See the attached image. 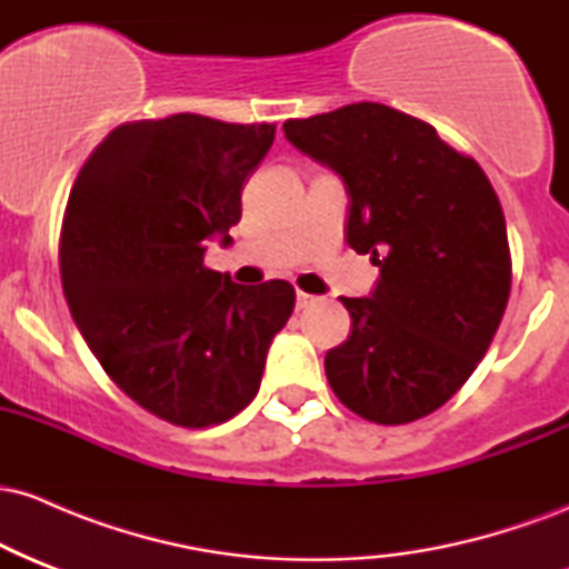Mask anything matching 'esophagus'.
<instances>
[{"instance_id": "obj_1", "label": "esophagus", "mask_w": 569, "mask_h": 569, "mask_svg": "<svg viewBox=\"0 0 569 569\" xmlns=\"http://www.w3.org/2000/svg\"><path fill=\"white\" fill-rule=\"evenodd\" d=\"M312 302H318V297H312V293H307V291H297V307H307Z\"/></svg>"}]
</instances>
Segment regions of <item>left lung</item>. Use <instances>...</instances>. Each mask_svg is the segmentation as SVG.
<instances>
[{
	"label": "left lung",
	"mask_w": 569,
	"mask_h": 569,
	"mask_svg": "<svg viewBox=\"0 0 569 569\" xmlns=\"http://www.w3.org/2000/svg\"><path fill=\"white\" fill-rule=\"evenodd\" d=\"M283 130L345 181V238L380 267L369 297H342L352 331L326 352L331 390L369 422L420 420L466 385L506 312L511 251L498 194L433 126L385 103Z\"/></svg>",
	"instance_id": "obj_1"
}]
</instances>
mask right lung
Returning a JSON list of instances; mask_svg holds the SVG:
<instances>
[{
	"instance_id": "add662e5",
	"label": "right lung",
	"mask_w": 569,
	"mask_h": 569,
	"mask_svg": "<svg viewBox=\"0 0 569 569\" xmlns=\"http://www.w3.org/2000/svg\"><path fill=\"white\" fill-rule=\"evenodd\" d=\"M276 126L202 114L126 122L71 187L61 283L77 329L122 393L181 428L227 422L257 396L293 286L232 283L202 264L232 243L240 192Z\"/></svg>"
}]
</instances>
